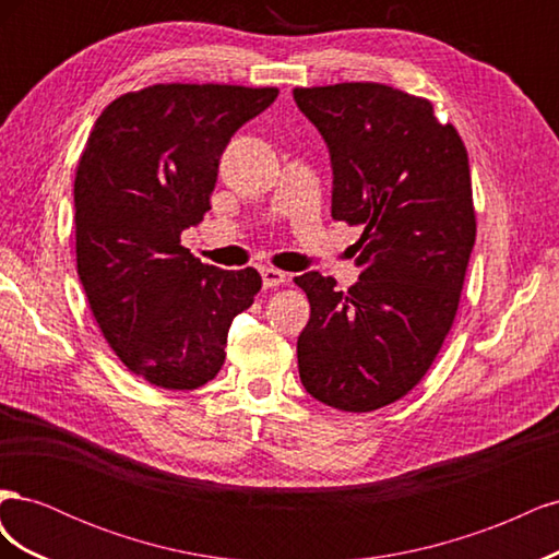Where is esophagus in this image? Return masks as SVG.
Wrapping results in <instances>:
<instances>
[{
    "mask_svg": "<svg viewBox=\"0 0 559 559\" xmlns=\"http://www.w3.org/2000/svg\"><path fill=\"white\" fill-rule=\"evenodd\" d=\"M261 277H263L265 289H273V286H280L286 282V275L282 273V270H275V267H263Z\"/></svg>",
    "mask_w": 559,
    "mask_h": 559,
    "instance_id": "obj_1",
    "label": "esophagus"
}]
</instances>
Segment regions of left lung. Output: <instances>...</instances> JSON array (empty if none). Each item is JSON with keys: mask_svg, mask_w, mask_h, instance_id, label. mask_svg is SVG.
Returning a JSON list of instances; mask_svg holds the SVG:
<instances>
[{"mask_svg": "<svg viewBox=\"0 0 559 559\" xmlns=\"http://www.w3.org/2000/svg\"><path fill=\"white\" fill-rule=\"evenodd\" d=\"M333 167L331 216L361 226L359 284L306 273L298 373L317 401L370 413L427 376L460 308L476 245L466 146L433 105L384 83L294 88Z\"/></svg>", "mask_w": 559, "mask_h": 559, "instance_id": "8db88e82", "label": "left lung"}]
</instances>
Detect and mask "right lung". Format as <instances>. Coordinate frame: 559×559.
I'll list each match as a JSON object with an SVG mask.
<instances>
[{
  "instance_id": "obj_1",
  "label": "right lung",
  "mask_w": 559,
  "mask_h": 559,
  "mask_svg": "<svg viewBox=\"0 0 559 559\" xmlns=\"http://www.w3.org/2000/svg\"><path fill=\"white\" fill-rule=\"evenodd\" d=\"M277 88L156 83L116 97L74 177L76 270L105 341L134 376L198 389L226 361L230 321L261 292L253 267L222 270L181 247L202 222L218 160Z\"/></svg>"
}]
</instances>
